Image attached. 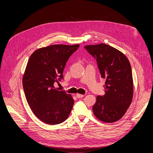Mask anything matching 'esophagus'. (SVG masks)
Listing matches in <instances>:
<instances>
[{
	"instance_id": "obj_1",
	"label": "esophagus",
	"mask_w": 153,
	"mask_h": 153,
	"mask_svg": "<svg viewBox=\"0 0 153 153\" xmlns=\"http://www.w3.org/2000/svg\"><path fill=\"white\" fill-rule=\"evenodd\" d=\"M76 97L78 98H83V97H84V95L80 94H76Z\"/></svg>"
}]
</instances>
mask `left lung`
Listing matches in <instances>:
<instances>
[{"label":"left lung","mask_w":153,"mask_h":153,"mask_svg":"<svg viewBox=\"0 0 153 153\" xmlns=\"http://www.w3.org/2000/svg\"><path fill=\"white\" fill-rule=\"evenodd\" d=\"M84 48L96 60L101 78L106 79L105 94L97 96L93 113L101 121L114 123L125 114L132 101L130 63L122 52L108 45H87Z\"/></svg>","instance_id":"obj_1"}]
</instances>
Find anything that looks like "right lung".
<instances>
[{
  "instance_id": "obj_1",
  "label": "right lung",
  "mask_w": 153,
  "mask_h": 153,
  "mask_svg": "<svg viewBox=\"0 0 153 153\" xmlns=\"http://www.w3.org/2000/svg\"><path fill=\"white\" fill-rule=\"evenodd\" d=\"M79 46L53 45L36 50L29 59L23 87L32 111L45 123L60 124L71 113L74 105L71 96L53 85L63 80L68 60Z\"/></svg>"
}]
</instances>
